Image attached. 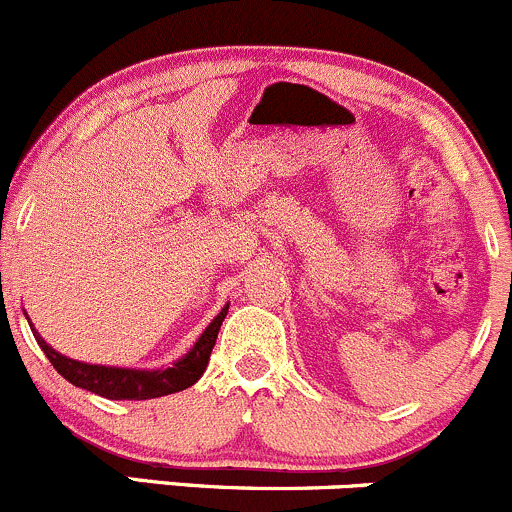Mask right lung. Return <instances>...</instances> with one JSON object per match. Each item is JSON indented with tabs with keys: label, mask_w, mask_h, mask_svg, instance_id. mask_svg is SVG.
Segmentation results:
<instances>
[{
	"label": "right lung",
	"mask_w": 512,
	"mask_h": 512,
	"mask_svg": "<svg viewBox=\"0 0 512 512\" xmlns=\"http://www.w3.org/2000/svg\"><path fill=\"white\" fill-rule=\"evenodd\" d=\"M226 313H229V305H224V310L209 323V328L194 342L192 350L182 360H177L175 365L167 367V370H125V367L86 365V362L59 355L54 347L46 345L44 337L36 333L34 328L31 330H34L36 342L44 350V355L49 357L51 365L56 367V372L71 384H76V387L88 389V392L100 394L105 399H155L165 397V394L182 392V389L192 387L202 377L209 365V355H212Z\"/></svg>",
	"instance_id": "1"
}]
</instances>
